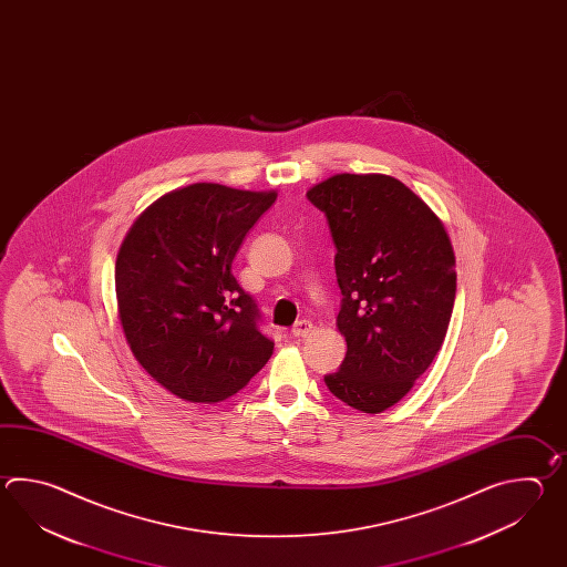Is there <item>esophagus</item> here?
<instances>
[{"label":"esophagus","instance_id":"34e87169","mask_svg":"<svg viewBox=\"0 0 567 567\" xmlns=\"http://www.w3.org/2000/svg\"><path fill=\"white\" fill-rule=\"evenodd\" d=\"M313 330V324L310 320H300L298 324L291 328V334L296 338H306Z\"/></svg>","mask_w":567,"mask_h":567}]
</instances>
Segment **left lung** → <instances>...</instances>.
<instances>
[{
    "label": "left lung",
    "mask_w": 567,
    "mask_h": 567,
    "mask_svg": "<svg viewBox=\"0 0 567 567\" xmlns=\"http://www.w3.org/2000/svg\"><path fill=\"white\" fill-rule=\"evenodd\" d=\"M337 245L347 340L334 398L383 413L405 398L442 349L456 298V257L446 227L403 182L386 174H334L306 193Z\"/></svg>",
    "instance_id": "obj_1"
}]
</instances>
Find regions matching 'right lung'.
I'll return each instance as SVG.
<instances>
[{
	"instance_id": "add662e5",
	"label": "right lung",
	"mask_w": 567,
	"mask_h": 567,
	"mask_svg": "<svg viewBox=\"0 0 567 567\" xmlns=\"http://www.w3.org/2000/svg\"><path fill=\"white\" fill-rule=\"evenodd\" d=\"M278 193L196 182L154 200L121 241L117 316L135 361L172 395L218 403L274 354L230 266Z\"/></svg>"
}]
</instances>
